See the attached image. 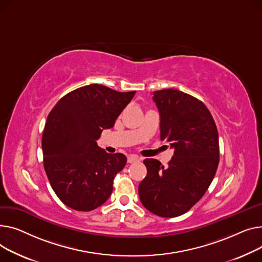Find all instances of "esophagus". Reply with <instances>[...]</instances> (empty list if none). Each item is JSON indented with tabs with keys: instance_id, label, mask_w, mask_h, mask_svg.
Segmentation results:
<instances>
[{
	"instance_id": "obj_1",
	"label": "esophagus",
	"mask_w": 262,
	"mask_h": 262,
	"mask_svg": "<svg viewBox=\"0 0 262 262\" xmlns=\"http://www.w3.org/2000/svg\"><path fill=\"white\" fill-rule=\"evenodd\" d=\"M140 161H141V159L135 157V156H130V157H128V163H130V164H132V163H137V162H140Z\"/></svg>"
}]
</instances>
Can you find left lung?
I'll list each match as a JSON object with an SVG mask.
<instances>
[{
  "instance_id": "1",
  "label": "left lung",
  "mask_w": 262,
  "mask_h": 262,
  "mask_svg": "<svg viewBox=\"0 0 262 262\" xmlns=\"http://www.w3.org/2000/svg\"><path fill=\"white\" fill-rule=\"evenodd\" d=\"M161 116V140L174 149L164 167L146 159L138 185L142 204L152 213L174 218L187 212L208 189L219 164V136L206 105L176 89L153 92Z\"/></svg>"
}]
</instances>
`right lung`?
<instances>
[{
	"mask_svg": "<svg viewBox=\"0 0 262 262\" xmlns=\"http://www.w3.org/2000/svg\"><path fill=\"white\" fill-rule=\"evenodd\" d=\"M134 94L97 83L84 85L50 112L42 135L43 164L52 188L67 206L91 211L111 195L113 180L127 158L110 155L96 141L102 130L114 126Z\"/></svg>",
	"mask_w": 262,
	"mask_h": 262,
	"instance_id": "1",
	"label": "right lung"
}]
</instances>
